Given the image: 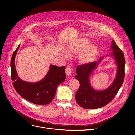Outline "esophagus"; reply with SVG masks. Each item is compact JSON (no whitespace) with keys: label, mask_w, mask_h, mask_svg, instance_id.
I'll list each match as a JSON object with an SVG mask.
<instances>
[{"label":"esophagus","mask_w":135,"mask_h":135,"mask_svg":"<svg viewBox=\"0 0 135 135\" xmlns=\"http://www.w3.org/2000/svg\"><path fill=\"white\" fill-rule=\"evenodd\" d=\"M66 74L68 76H70L72 75V70L70 67L67 66L66 68Z\"/></svg>","instance_id":"obj_1"}]
</instances>
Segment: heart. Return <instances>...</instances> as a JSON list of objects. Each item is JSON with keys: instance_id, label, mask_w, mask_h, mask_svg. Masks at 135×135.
Listing matches in <instances>:
<instances>
[{"instance_id": "b5f03b06", "label": "heart", "mask_w": 135, "mask_h": 135, "mask_svg": "<svg viewBox=\"0 0 135 135\" xmlns=\"http://www.w3.org/2000/svg\"><path fill=\"white\" fill-rule=\"evenodd\" d=\"M90 41L88 38H80L67 47V52H64L66 57L69 56V53L72 54L81 52L79 55L80 60L84 64L93 61L98 54V49L94 45H90Z\"/></svg>"}]
</instances>
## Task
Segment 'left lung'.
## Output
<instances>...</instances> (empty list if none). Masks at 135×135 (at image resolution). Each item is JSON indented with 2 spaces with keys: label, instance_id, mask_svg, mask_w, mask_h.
Wrapping results in <instances>:
<instances>
[{
  "label": "left lung",
  "instance_id": "8db88e82",
  "mask_svg": "<svg viewBox=\"0 0 135 135\" xmlns=\"http://www.w3.org/2000/svg\"><path fill=\"white\" fill-rule=\"evenodd\" d=\"M112 54L106 56L114 57L117 66L116 77L107 89L98 91L93 89L90 84V78L93 71L104 58L103 56L98 61L80 65L76 68L77 75L75 78L80 82V88L75 94L76 101L81 107L85 109H96L108 104L117 94L124 79V55L121 50L114 40L111 44Z\"/></svg>",
  "mask_w": 135,
  "mask_h": 135
}]
</instances>
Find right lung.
<instances>
[{
  "instance_id": "right-lung-1",
  "label": "right lung",
  "mask_w": 135,
  "mask_h": 135,
  "mask_svg": "<svg viewBox=\"0 0 135 135\" xmlns=\"http://www.w3.org/2000/svg\"><path fill=\"white\" fill-rule=\"evenodd\" d=\"M20 45L14 52L11 61V79L14 88L21 97L34 104H49L54 97L57 85L65 80L66 67L51 65L48 73L41 81L35 83L24 81L18 77L14 64Z\"/></svg>"
}]
</instances>
